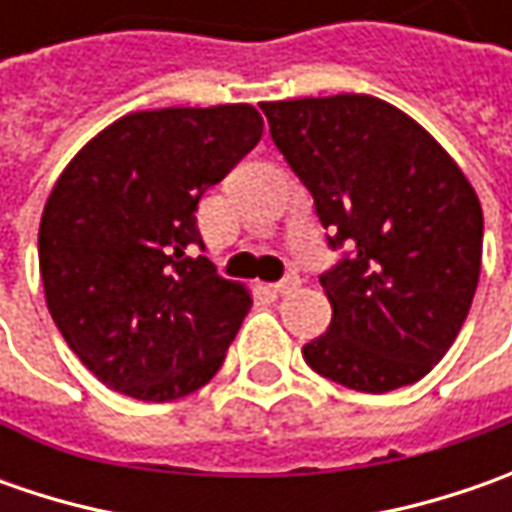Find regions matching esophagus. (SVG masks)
<instances>
[{
  "label": "esophagus",
  "mask_w": 512,
  "mask_h": 512,
  "mask_svg": "<svg viewBox=\"0 0 512 512\" xmlns=\"http://www.w3.org/2000/svg\"><path fill=\"white\" fill-rule=\"evenodd\" d=\"M273 290H276V293H282V296L293 293V290H299V276H296V273H287L282 282H276V285H273Z\"/></svg>",
  "instance_id": "34e87169"
}]
</instances>
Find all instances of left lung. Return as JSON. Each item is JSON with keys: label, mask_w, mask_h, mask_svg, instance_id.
<instances>
[{"label": "left lung", "mask_w": 512, "mask_h": 512, "mask_svg": "<svg viewBox=\"0 0 512 512\" xmlns=\"http://www.w3.org/2000/svg\"><path fill=\"white\" fill-rule=\"evenodd\" d=\"M262 110L273 145L313 196L327 245L342 250L319 276L333 319L302 347L305 362L362 393L419 382L456 342L479 285L476 190L422 125L376 96Z\"/></svg>", "instance_id": "8db88e82"}]
</instances>
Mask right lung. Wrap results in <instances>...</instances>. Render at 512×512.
<instances>
[{"mask_svg": "<svg viewBox=\"0 0 512 512\" xmlns=\"http://www.w3.org/2000/svg\"><path fill=\"white\" fill-rule=\"evenodd\" d=\"M250 105L128 113L73 156L39 225L53 322L110 390L173 402L207 384L253 305L216 273L196 207L262 139Z\"/></svg>", "mask_w": 512, "mask_h": 512, "instance_id": "right-lung-1", "label": "right lung"}]
</instances>
